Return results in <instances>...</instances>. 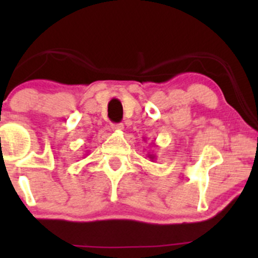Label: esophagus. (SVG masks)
<instances>
[{"mask_svg": "<svg viewBox=\"0 0 258 258\" xmlns=\"http://www.w3.org/2000/svg\"><path fill=\"white\" fill-rule=\"evenodd\" d=\"M111 128H112V131L114 132H119L123 130V124L122 123H112L111 124Z\"/></svg>", "mask_w": 258, "mask_h": 258, "instance_id": "34e87169", "label": "esophagus"}]
</instances>
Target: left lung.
<instances>
[{"label":"left lung","instance_id":"1","mask_svg":"<svg viewBox=\"0 0 258 258\" xmlns=\"http://www.w3.org/2000/svg\"><path fill=\"white\" fill-rule=\"evenodd\" d=\"M147 157L150 158L151 161H155L156 160V155H153V153H147Z\"/></svg>","mask_w":258,"mask_h":258}]
</instances>
